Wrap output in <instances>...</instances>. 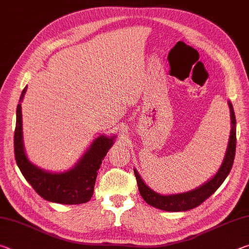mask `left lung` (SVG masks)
Wrapping results in <instances>:
<instances>
[{
	"label": "left lung",
	"instance_id": "obj_1",
	"mask_svg": "<svg viewBox=\"0 0 249 249\" xmlns=\"http://www.w3.org/2000/svg\"><path fill=\"white\" fill-rule=\"evenodd\" d=\"M230 107L231 114V133L230 140L227 144L226 153L224 159L221 163L220 168L215 175L212 178L209 179L200 187H197L193 190L176 193V195H160L154 191L147 185L142 177L138 174L136 169H134L135 177L137 180L138 190H140L142 199L146 201V203L154 206L156 209L166 211V212H181V211H188L196 208L202 202H204L209 196H211L215 192L218 187L224 182L226 177L229 176L230 171L233 166L234 158H235V150H236V119L233 105L231 101H227Z\"/></svg>",
	"mask_w": 249,
	"mask_h": 249
}]
</instances>
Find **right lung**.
Instances as JSON below:
<instances>
[{
	"mask_svg": "<svg viewBox=\"0 0 249 249\" xmlns=\"http://www.w3.org/2000/svg\"><path fill=\"white\" fill-rule=\"evenodd\" d=\"M27 87L22 91L16 109L14 153L16 163L27 182L43 199L60 204H81L90 201L102 160L114 144L116 135H100L92 142L79 161L69 170L52 172L44 170L28 159L23 140L22 101Z\"/></svg>",
	"mask_w": 249,
	"mask_h": 249,
	"instance_id": "1",
	"label": "right lung"
}]
</instances>
